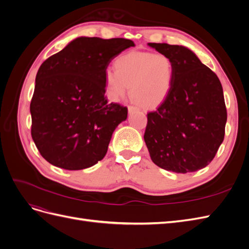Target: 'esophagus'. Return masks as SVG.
I'll return each mask as SVG.
<instances>
[{
  "label": "esophagus",
  "mask_w": 249,
  "mask_h": 249,
  "mask_svg": "<svg viewBox=\"0 0 249 249\" xmlns=\"http://www.w3.org/2000/svg\"><path fill=\"white\" fill-rule=\"evenodd\" d=\"M127 110H129V113L131 114V113H133V112H135V111H137V110H139L137 107H134V106H129L127 107Z\"/></svg>",
  "instance_id": "obj_1"
}]
</instances>
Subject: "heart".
<instances>
[{
    "label": "heart",
    "instance_id": "heart-1",
    "mask_svg": "<svg viewBox=\"0 0 249 249\" xmlns=\"http://www.w3.org/2000/svg\"><path fill=\"white\" fill-rule=\"evenodd\" d=\"M115 69L104 73L105 89L113 102L129 91L142 107L154 108L167 99L175 81V65L162 53L130 52L115 60Z\"/></svg>",
    "mask_w": 249,
    "mask_h": 249
}]
</instances>
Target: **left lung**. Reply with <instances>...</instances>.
Returning <instances> with one entry per match:
<instances>
[{"instance_id": "left-lung-1", "label": "left lung", "mask_w": 249, "mask_h": 249, "mask_svg": "<svg viewBox=\"0 0 249 249\" xmlns=\"http://www.w3.org/2000/svg\"><path fill=\"white\" fill-rule=\"evenodd\" d=\"M171 58L172 89L147 114L144 141L158 166L177 173L197 171L214 159L227 124L221 83L194 53L183 46L147 43Z\"/></svg>"}]
</instances>
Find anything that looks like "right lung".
Wrapping results in <instances>:
<instances>
[{
	"label": "right lung",
	"instance_id": "right-lung-1",
	"mask_svg": "<svg viewBox=\"0 0 249 249\" xmlns=\"http://www.w3.org/2000/svg\"><path fill=\"white\" fill-rule=\"evenodd\" d=\"M131 47L130 39L81 36L41 64L30 105L31 135L49 163L80 170L106 156L127 108L107 101L104 73L112 59Z\"/></svg>",
	"mask_w": 249,
	"mask_h": 249
}]
</instances>
